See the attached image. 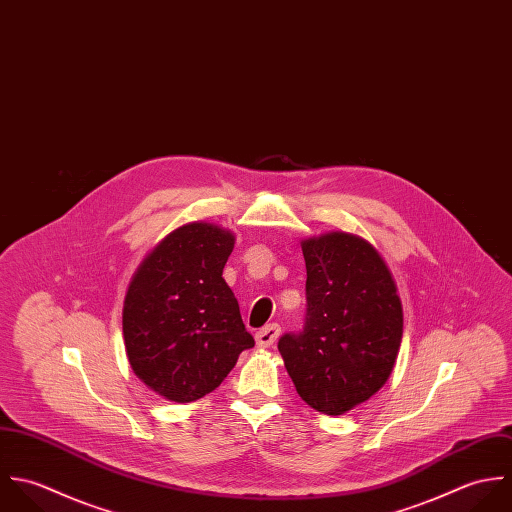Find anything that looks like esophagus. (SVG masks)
Returning a JSON list of instances; mask_svg holds the SVG:
<instances>
[{"mask_svg":"<svg viewBox=\"0 0 512 512\" xmlns=\"http://www.w3.org/2000/svg\"><path fill=\"white\" fill-rule=\"evenodd\" d=\"M281 334V326L279 324H267L265 328H261L257 334H255V342L259 348H269L277 342Z\"/></svg>","mask_w":512,"mask_h":512,"instance_id":"1","label":"esophagus"}]
</instances>
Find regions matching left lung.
Masks as SVG:
<instances>
[{
  "label": "left lung",
  "instance_id": "left-lung-1",
  "mask_svg": "<svg viewBox=\"0 0 512 512\" xmlns=\"http://www.w3.org/2000/svg\"><path fill=\"white\" fill-rule=\"evenodd\" d=\"M307 324L279 352L310 408L342 415L390 378L404 334L398 285L378 249L360 235L328 231L301 241Z\"/></svg>",
  "mask_w": 512,
  "mask_h": 512
}]
</instances>
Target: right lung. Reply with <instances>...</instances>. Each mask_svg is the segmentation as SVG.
Returning <instances> with one entry per match:
<instances>
[{
    "label": "right lung",
    "instance_id": "add662e5",
    "mask_svg": "<svg viewBox=\"0 0 512 512\" xmlns=\"http://www.w3.org/2000/svg\"><path fill=\"white\" fill-rule=\"evenodd\" d=\"M233 245L235 233L221 225L186 223L146 253L128 283L122 334L130 368L170 402L204 398L255 346L221 277Z\"/></svg>",
    "mask_w": 512,
    "mask_h": 512
}]
</instances>
